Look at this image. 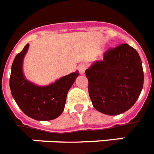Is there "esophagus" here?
I'll return each instance as SVG.
<instances>
[{"mask_svg":"<svg viewBox=\"0 0 154 154\" xmlns=\"http://www.w3.org/2000/svg\"><path fill=\"white\" fill-rule=\"evenodd\" d=\"M86 69H87V65L84 63L80 64V65L78 66V70L80 74H83V73L85 72V71Z\"/></svg>","mask_w":154,"mask_h":154,"instance_id":"obj_1","label":"esophagus"}]
</instances>
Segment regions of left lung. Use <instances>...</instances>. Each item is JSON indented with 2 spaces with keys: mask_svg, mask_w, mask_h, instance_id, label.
<instances>
[{
  "mask_svg": "<svg viewBox=\"0 0 154 154\" xmlns=\"http://www.w3.org/2000/svg\"><path fill=\"white\" fill-rule=\"evenodd\" d=\"M85 73L94 108L106 115H119L130 109L143 86L140 57L128 44L107 49L103 60L95 62Z\"/></svg>",
  "mask_w": 154,
  "mask_h": 154,
  "instance_id": "left-lung-1",
  "label": "left lung"
}]
</instances>
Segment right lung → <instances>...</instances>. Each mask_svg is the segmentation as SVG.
I'll return each mask as SVG.
<instances>
[{"label": "right lung", "mask_w": 154, "mask_h": 154, "mask_svg": "<svg viewBox=\"0 0 154 154\" xmlns=\"http://www.w3.org/2000/svg\"><path fill=\"white\" fill-rule=\"evenodd\" d=\"M29 45L15 56L11 66L10 89L20 109L28 116L36 120H51L63 112L66 97L79 73L73 72L44 87L37 86L24 79L22 62Z\"/></svg>", "instance_id": "1"}]
</instances>
